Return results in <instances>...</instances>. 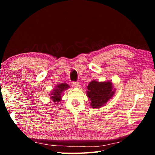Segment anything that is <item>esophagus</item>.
Listing matches in <instances>:
<instances>
[{
  "label": "esophagus",
  "instance_id": "34e87169",
  "mask_svg": "<svg viewBox=\"0 0 155 155\" xmlns=\"http://www.w3.org/2000/svg\"><path fill=\"white\" fill-rule=\"evenodd\" d=\"M72 86L74 87H79V83L78 82H72Z\"/></svg>",
  "mask_w": 155,
  "mask_h": 155
}]
</instances>
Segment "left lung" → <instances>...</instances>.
<instances>
[{
  "label": "left lung",
  "instance_id": "8db88e82",
  "mask_svg": "<svg viewBox=\"0 0 155 155\" xmlns=\"http://www.w3.org/2000/svg\"><path fill=\"white\" fill-rule=\"evenodd\" d=\"M87 97L93 108H99L107 103L114 94L110 81L99 83L93 81L87 86Z\"/></svg>",
  "mask_w": 155,
  "mask_h": 155
}]
</instances>
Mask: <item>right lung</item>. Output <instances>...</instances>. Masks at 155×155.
Returning a JSON list of instances; mask_svg holds the SVG:
<instances>
[{"label": "right lung", "mask_w": 155, "mask_h": 155, "mask_svg": "<svg viewBox=\"0 0 155 155\" xmlns=\"http://www.w3.org/2000/svg\"><path fill=\"white\" fill-rule=\"evenodd\" d=\"M69 88V86L66 83H62L58 84L56 88L52 91L51 93V98L52 99L53 102H59L61 101V93L62 92H63L64 90L67 89Z\"/></svg>", "instance_id": "obj_1"}]
</instances>
